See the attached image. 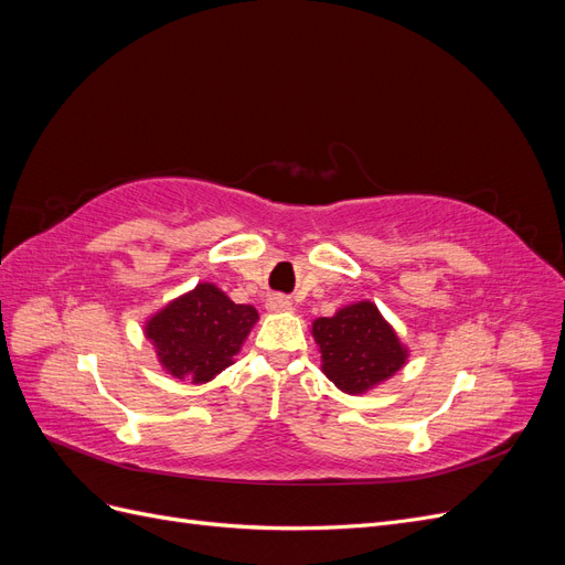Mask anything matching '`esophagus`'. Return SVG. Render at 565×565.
Segmentation results:
<instances>
[{"label":"esophagus","instance_id":"1","mask_svg":"<svg viewBox=\"0 0 565 565\" xmlns=\"http://www.w3.org/2000/svg\"><path fill=\"white\" fill-rule=\"evenodd\" d=\"M266 306H268V311H289L292 309V301H289L285 295H273V297H268V301H266Z\"/></svg>","mask_w":565,"mask_h":565}]
</instances>
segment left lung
Returning <instances> with one entry per match:
<instances>
[{
    "mask_svg": "<svg viewBox=\"0 0 565 565\" xmlns=\"http://www.w3.org/2000/svg\"><path fill=\"white\" fill-rule=\"evenodd\" d=\"M322 372L341 391L363 393L405 365V349L377 306L361 301L313 322Z\"/></svg>",
    "mask_w": 565,
    "mask_h": 565,
    "instance_id": "obj_1",
    "label": "left lung"
}]
</instances>
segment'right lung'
Listing matches in <instances>:
<instances>
[{"label":"right lung","instance_id":"obj_1","mask_svg":"<svg viewBox=\"0 0 565 565\" xmlns=\"http://www.w3.org/2000/svg\"><path fill=\"white\" fill-rule=\"evenodd\" d=\"M256 318L254 306L233 303L218 287L202 282L152 316L146 337L156 344L167 372L202 384L233 363Z\"/></svg>","mask_w":565,"mask_h":565}]
</instances>
